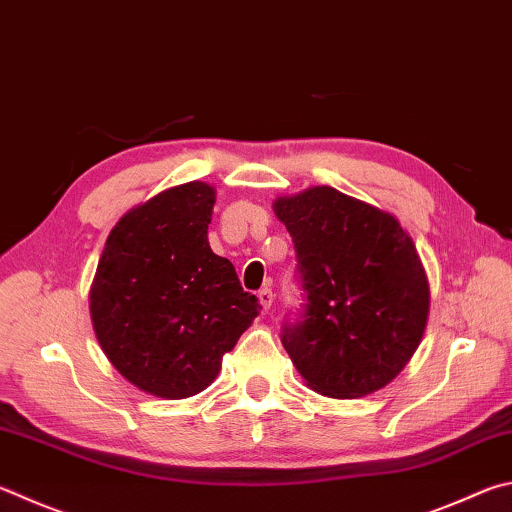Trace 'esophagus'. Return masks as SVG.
Returning <instances> with one entry per match:
<instances>
[{
	"mask_svg": "<svg viewBox=\"0 0 512 512\" xmlns=\"http://www.w3.org/2000/svg\"><path fill=\"white\" fill-rule=\"evenodd\" d=\"M257 297H259V304L264 306V311H268L273 306V297H275V293L271 291V288H262V291L257 293Z\"/></svg>",
	"mask_w": 512,
	"mask_h": 512,
	"instance_id": "34e87169",
	"label": "esophagus"
}]
</instances>
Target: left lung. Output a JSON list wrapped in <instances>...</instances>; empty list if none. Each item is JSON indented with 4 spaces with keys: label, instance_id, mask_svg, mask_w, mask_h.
<instances>
[{
    "label": "left lung",
    "instance_id": "left-lung-1",
    "mask_svg": "<svg viewBox=\"0 0 512 512\" xmlns=\"http://www.w3.org/2000/svg\"><path fill=\"white\" fill-rule=\"evenodd\" d=\"M306 293L282 345L306 387L362 398L401 374L421 345L430 284L401 221L329 185L273 201Z\"/></svg>",
    "mask_w": 512,
    "mask_h": 512
}]
</instances>
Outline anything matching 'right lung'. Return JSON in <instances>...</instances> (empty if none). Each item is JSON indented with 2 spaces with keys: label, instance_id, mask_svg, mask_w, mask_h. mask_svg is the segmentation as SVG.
<instances>
[{
  "label": "right lung",
  "instance_id": "1",
  "mask_svg": "<svg viewBox=\"0 0 512 512\" xmlns=\"http://www.w3.org/2000/svg\"><path fill=\"white\" fill-rule=\"evenodd\" d=\"M215 194L210 183L190 181L125 212L89 291L91 322L111 365L165 401L203 392L262 309L208 244Z\"/></svg>",
  "mask_w": 512,
  "mask_h": 512
}]
</instances>
